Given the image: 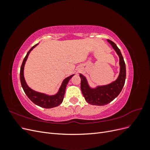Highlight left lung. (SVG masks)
Instances as JSON below:
<instances>
[{"mask_svg":"<svg viewBox=\"0 0 150 150\" xmlns=\"http://www.w3.org/2000/svg\"><path fill=\"white\" fill-rule=\"evenodd\" d=\"M117 55L120 57V72L117 79L112 83L102 86H98L96 88L92 89L89 86L87 80L82 74L81 78V89L86 101L90 104L97 106H104L111 102L118 96L121 93L125 83L126 79V65L120 49L116 44L108 39Z\"/></svg>","mask_w":150,"mask_h":150,"instance_id":"1","label":"left lung"}]
</instances>
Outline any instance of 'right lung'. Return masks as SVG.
<instances>
[{
    "label": "right lung",
    "mask_w": 150,
    "mask_h": 150,
    "mask_svg": "<svg viewBox=\"0 0 150 150\" xmlns=\"http://www.w3.org/2000/svg\"><path fill=\"white\" fill-rule=\"evenodd\" d=\"M38 44L34 45V46L29 50L28 52L27 53L25 57H24L23 62L22 63L20 71L21 83L25 94L32 101L36 104V105L44 108H52L56 107L62 103L63 99H64V97L66 86L68 82H69V81L71 79V78L74 76V74L67 77V78H66L63 81L61 88L59 90V92L56 95H54V96H48V95L36 92L35 91L31 89L29 87H28V86L25 83L24 77V67L25 62L27 60V59H28L30 52L33 50V48H34L37 46Z\"/></svg>",
    "instance_id": "obj_1"
}]
</instances>
